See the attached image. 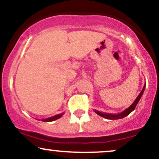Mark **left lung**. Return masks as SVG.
<instances>
[{
	"label": "left lung",
	"instance_id": "obj_1",
	"mask_svg": "<svg viewBox=\"0 0 159 159\" xmlns=\"http://www.w3.org/2000/svg\"><path fill=\"white\" fill-rule=\"evenodd\" d=\"M145 85H144L143 90H142L141 92L140 93L139 96H138V97H137V98L135 99V101L134 102V103H133L132 105L129 107V108H127L126 110L124 111L123 112L120 113V114H105V113L100 112V111H95V112H96L98 115L101 116L102 117H104V118H105V119H108V120H117V119H122V118L125 117V116H128V115L130 114V113L132 112V111H133L134 110V109H135L136 105H138V102H139L140 98V97H141L142 94H143V91H144V89H145Z\"/></svg>",
	"mask_w": 159,
	"mask_h": 159
}]
</instances>
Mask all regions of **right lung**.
Masks as SVG:
<instances>
[{
    "instance_id": "right-lung-1",
    "label": "right lung",
    "mask_w": 159,
    "mask_h": 159,
    "mask_svg": "<svg viewBox=\"0 0 159 159\" xmlns=\"http://www.w3.org/2000/svg\"><path fill=\"white\" fill-rule=\"evenodd\" d=\"M63 114H57L56 115V116H52V117H49V118H47V119L45 120H42V121H44V122H52V121H54V120H56L57 119H59V118H61L62 116V115Z\"/></svg>"
}]
</instances>
